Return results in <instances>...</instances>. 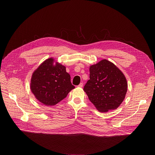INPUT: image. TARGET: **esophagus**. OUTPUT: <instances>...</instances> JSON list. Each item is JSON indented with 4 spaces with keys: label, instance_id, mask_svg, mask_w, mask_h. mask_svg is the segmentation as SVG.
<instances>
[{
    "label": "esophagus",
    "instance_id": "1",
    "mask_svg": "<svg viewBox=\"0 0 155 155\" xmlns=\"http://www.w3.org/2000/svg\"><path fill=\"white\" fill-rule=\"evenodd\" d=\"M83 85H84V84L82 82V83H80V84L78 85V87H82Z\"/></svg>",
    "mask_w": 155,
    "mask_h": 155
}]
</instances>
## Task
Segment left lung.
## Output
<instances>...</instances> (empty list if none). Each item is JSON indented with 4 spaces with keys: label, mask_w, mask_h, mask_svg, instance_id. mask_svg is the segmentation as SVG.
Wrapping results in <instances>:
<instances>
[{
    "label": "left lung",
    "mask_w": 155,
    "mask_h": 155,
    "mask_svg": "<svg viewBox=\"0 0 155 155\" xmlns=\"http://www.w3.org/2000/svg\"><path fill=\"white\" fill-rule=\"evenodd\" d=\"M89 70L90 80L84 88L89 100L101 112L117 109L125 99L127 91L124 73L105 59L91 65Z\"/></svg>",
    "instance_id": "8db88e82"
}]
</instances>
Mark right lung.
I'll use <instances>...</instances> for the list:
<instances>
[{
  "label": "right lung",
  "instance_id": "obj_1",
  "mask_svg": "<svg viewBox=\"0 0 155 155\" xmlns=\"http://www.w3.org/2000/svg\"><path fill=\"white\" fill-rule=\"evenodd\" d=\"M30 88L38 101L50 106L64 99L75 86L71 83L66 67L50 58L32 73Z\"/></svg>",
  "mask_w": 155,
  "mask_h": 155
}]
</instances>
